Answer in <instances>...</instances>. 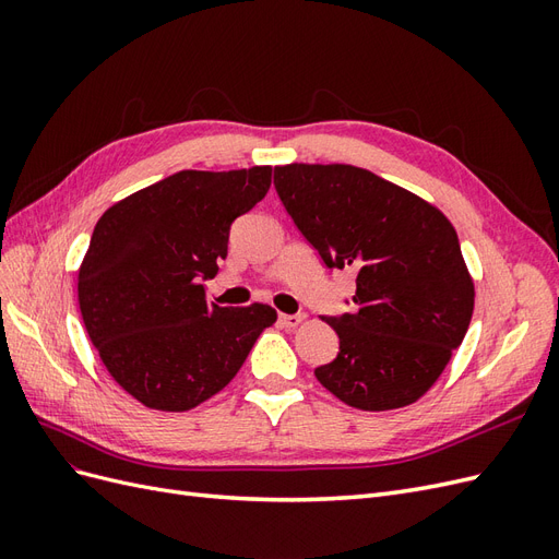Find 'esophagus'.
I'll use <instances>...</instances> for the list:
<instances>
[{
    "label": "esophagus",
    "instance_id": "1",
    "mask_svg": "<svg viewBox=\"0 0 559 559\" xmlns=\"http://www.w3.org/2000/svg\"><path fill=\"white\" fill-rule=\"evenodd\" d=\"M302 321V314H280V324L286 329H296Z\"/></svg>",
    "mask_w": 559,
    "mask_h": 559
}]
</instances>
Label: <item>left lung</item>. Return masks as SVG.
<instances>
[{"instance_id": "obj_1", "label": "left lung", "mask_w": 559, "mask_h": 559, "mask_svg": "<svg viewBox=\"0 0 559 559\" xmlns=\"http://www.w3.org/2000/svg\"><path fill=\"white\" fill-rule=\"evenodd\" d=\"M275 191L321 263L357 275L352 312L324 317L341 349L314 368L317 380L361 411L417 401L462 345L473 314V282L452 224L354 165L275 167Z\"/></svg>"}]
</instances>
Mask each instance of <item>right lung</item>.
<instances>
[{
	"mask_svg": "<svg viewBox=\"0 0 559 559\" xmlns=\"http://www.w3.org/2000/svg\"><path fill=\"white\" fill-rule=\"evenodd\" d=\"M270 189V167L181 170L109 207L79 270V308L111 378L146 408L183 413L242 368L277 312L222 308L205 282L228 235Z\"/></svg>",
	"mask_w": 559,
	"mask_h": 559,
	"instance_id": "1",
	"label": "right lung"
}]
</instances>
